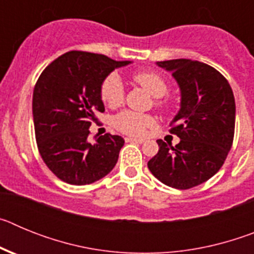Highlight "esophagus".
<instances>
[{"label": "esophagus", "instance_id": "1", "mask_svg": "<svg viewBox=\"0 0 254 254\" xmlns=\"http://www.w3.org/2000/svg\"><path fill=\"white\" fill-rule=\"evenodd\" d=\"M126 142H134V143H143V138H134V137H126Z\"/></svg>", "mask_w": 254, "mask_h": 254}]
</instances>
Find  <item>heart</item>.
Wrapping results in <instances>:
<instances>
[{
    "instance_id": "obj_1",
    "label": "heart",
    "mask_w": 254,
    "mask_h": 254,
    "mask_svg": "<svg viewBox=\"0 0 254 254\" xmlns=\"http://www.w3.org/2000/svg\"><path fill=\"white\" fill-rule=\"evenodd\" d=\"M133 80L138 85L149 91L154 98H161L169 90L168 81L161 75L152 71H141V72L134 73ZM125 96V89H123L122 80L120 76L116 73H111L103 80L100 85V98L103 103L108 107L114 108L120 105L123 102ZM158 107H163V100H156ZM155 120L154 117L149 114L136 113L132 111H123L114 117V126L117 129L127 134H142L145 129L154 126Z\"/></svg>"
}]
</instances>
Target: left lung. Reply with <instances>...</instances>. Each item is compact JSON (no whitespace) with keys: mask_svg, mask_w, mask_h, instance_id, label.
<instances>
[{"mask_svg":"<svg viewBox=\"0 0 254 254\" xmlns=\"http://www.w3.org/2000/svg\"><path fill=\"white\" fill-rule=\"evenodd\" d=\"M170 71L181 89V109L170 122L178 145L158 140L159 151L147 163L161 183L188 190L215 176L232 149L235 127V100L221 73L198 61L156 62Z\"/></svg>","mask_w":254,"mask_h":254,"instance_id":"1","label":"left lung"}]
</instances>
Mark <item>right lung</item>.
Returning <instances> with one entry per match:
<instances>
[{"label":"right lung","instance_id":"add662e5","mask_svg":"<svg viewBox=\"0 0 254 254\" xmlns=\"http://www.w3.org/2000/svg\"><path fill=\"white\" fill-rule=\"evenodd\" d=\"M131 61L71 51L40 73L33 93V120L39 154L61 181L84 186L111 173L125 140L105 133L89 140L91 122L104 112L100 85L112 71Z\"/></svg>","mask_w":254,"mask_h":254}]
</instances>
